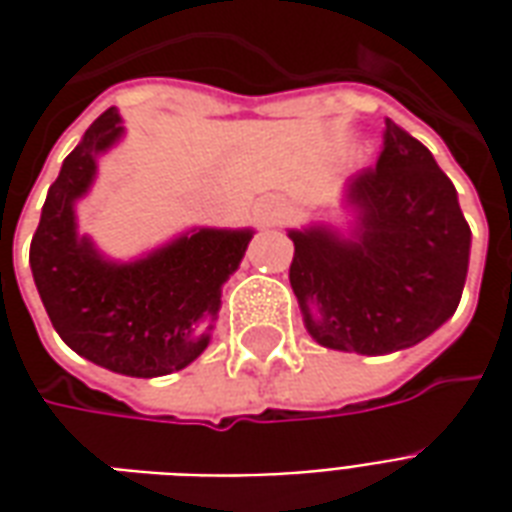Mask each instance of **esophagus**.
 I'll list each match as a JSON object with an SVG mask.
<instances>
[{"label":"esophagus","mask_w":512,"mask_h":512,"mask_svg":"<svg viewBox=\"0 0 512 512\" xmlns=\"http://www.w3.org/2000/svg\"><path fill=\"white\" fill-rule=\"evenodd\" d=\"M266 222H268V224H277V216H268Z\"/></svg>","instance_id":"obj_1"}]
</instances>
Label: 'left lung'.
<instances>
[{"label": "left lung", "instance_id": "left-lung-1", "mask_svg": "<svg viewBox=\"0 0 512 512\" xmlns=\"http://www.w3.org/2000/svg\"><path fill=\"white\" fill-rule=\"evenodd\" d=\"M356 241L293 230L290 285L310 334L334 351L381 356L417 345L458 310L472 230L430 150L386 123L376 167L351 180Z\"/></svg>", "mask_w": 512, "mask_h": 512}]
</instances>
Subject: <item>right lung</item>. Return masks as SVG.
Instances as JSON below:
<instances>
[{"label":"right lung","instance_id":"add662e5","mask_svg":"<svg viewBox=\"0 0 512 512\" xmlns=\"http://www.w3.org/2000/svg\"><path fill=\"white\" fill-rule=\"evenodd\" d=\"M115 109L87 128L62 161L29 246V266L51 326L84 359L134 378L167 376L191 365L208 345L194 334L219 310L252 233L197 230L131 266H112L76 238L73 200L95 175V156L120 136Z\"/></svg>","mask_w":512,"mask_h":512}]
</instances>
